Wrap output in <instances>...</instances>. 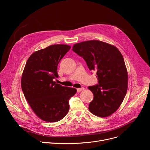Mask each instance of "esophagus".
Returning <instances> with one entry per match:
<instances>
[{
    "mask_svg": "<svg viewBox=\"0 0 150 150\" xmlns=\"http://www.w3.org/2000/svg\"><path fill=\"white\" fill-rule=\"evenodd\" d=\"M84 90V88H83V87L77 88V92H78V93H79V92H81V91H82V90Z\"/></svg>",
    "mask_w": 150,
    "mask_h": 150,
    "instance_id": "esophagus-1",
    "label": "esophagus"
}]
</instances>
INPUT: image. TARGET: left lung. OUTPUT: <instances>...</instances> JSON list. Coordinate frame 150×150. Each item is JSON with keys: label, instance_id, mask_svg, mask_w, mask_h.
<instances>
[{"label": "left lung", "instance_id": "1", "mask_svg": "<svg viewBox=\"0 0 150 150\" xmlns=\"http://www.w3.org/2000/svg\"><path fill=\"white\" fill-rule=\"evenodd\" d=\"M72 50L83 57L90 71H97L98 84L88 87L94 95L90 112L101 117L112 115L127 89L128 75L121 53L115 46L98 40L76 43Z\"/></svg>", "mask_w": 150, "mask_h": 150}]
</instances>
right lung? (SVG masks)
<instances>
[{"mask_svg": "<svg viewBox=\"0 0 150 150\" xmlns=\"http://www.w3.org/2000/svg\"><path fill=\"white\" fill-rule=\"evenodd\" d=\"M66 45H54L33 53L21 78V88L35 114L42 120L56 122L69 112L74 88L63 87L53 79L58 77L57 65L70 50Z\"/></svg>", "mask_w": 150, "mask_h": 150, "instance_id": "add662e5", "label": "right lung"}]
</instances>
